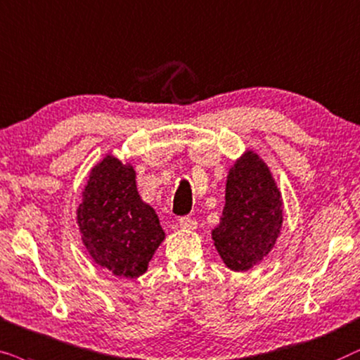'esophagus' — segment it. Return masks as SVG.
<instances>
[{
    "instance_id": "1",
    "label": "esophagus",
    "mask_w": 360,
    "mask_h": 360,
    "mask_svg": "<svg viewBox=\"0 0 360 360\" xmlns=\"http://www.w3.org/2000/svg\"><path fill=\"white\" fill-rule=\"evenodd\" d=\"M179 227L184 229V230H194L195 227H198V222H195L194 219H189V217H183L179 219Z\"/></svg>"
}]
</instances>
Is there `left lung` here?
Segmentation results:
<instances>
[{"mask_svg": "<svg viewBox=\"0 0 360 360\" xmlns=\"http://www.w3.org/2000/svg\"><path fill=\"white\" fill-rule=\"evenodd\" d=\"M283 217L275 176L265 160L247 148L229 167L220 224L210 232L225 266L247 271L260 265L276 245Z\"/></svg>", "mask_w": 360, "mask_h": 360, "instance_id": "left-lung-1", "label": "left lung"}]
</instances>
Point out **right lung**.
Here are the masks:
<instances>
[{
  "mask_svg": "<svg viewBox=\"0 0 360 360\" xmlns=\"http://www.w3.org/2000/svg\"><path fill=\"white\" fill-rule=\"evenodd\" d=\"M75 220L90 258L120 278L146 273L166 237L155 209L138 193L133 162L112 153L90 169Z\"/></svg>",
  "mask_w": 360,
  "mask_h": 360,
  "instance_id": "add662e5",
  "label": "right lung"
}]
</instances>
